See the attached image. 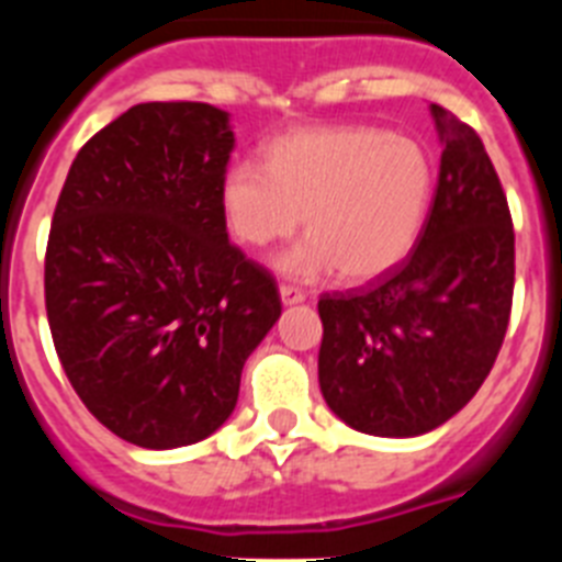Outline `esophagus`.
I'll list each match as a JSON object with an SVG mask.
<instances>
[{"instance_id": "1", "label": "esophagus", "mask_w": 562, "mask_h": 562, "mask_svg": "<svg viewBox=\"0 0 562 562\" xmlns=\"http://www.w3.org/2000/svg\"><path fill=\"white\" fill-rule=\"evenodd\" d=\"M278 295H281V304L284 306H292V304H301L304 301V292L297 290V286H290V284H281L278 286Z\"/></svg>"}]
</instances>
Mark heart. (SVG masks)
<instances>
[{"label": "heart", "mask_w": 562, "mask_h": 562, "mask_svg": "<svg viewBox=\"0 0 562 562\" xmlns=\"http://www.w3.org/2000/svg\"><path fill=\"white\" fill-rule=\"evenodd\" d=\"M434 196V162L405 134L376 126H301L265 148V168L236 162L220 186L222 213L247 247L297 231L306 241L278 258L292 278L362 284L414 250Z\"/></svg>", "instance_id": "b5f03b06"}]
</instances>
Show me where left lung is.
Instances as JSON below:
<instances>
[{
    "mask_svg": "<svg viewBox=\"0 0 562 562\" xmlns=\"http://www.w3.org/2000/svg\"><path fill=\"white\" fill-rule=\"evenodd\" d=\"M439 182L411 256L369 290L317 301V380L349 428L408 439L459 414L486 380L513 310L515 233L484 143L430 103Z\"/></svg>",
    "mask_w": 562,
    "mask_h": 562,
    "instance_id": "8db88e82",
    "label": "left lung"
}]
</instances>
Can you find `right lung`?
<instances>
[{"label": "right lung", "mask_w": 562, "mask_h": 562, "mask_svg": "<svg viewBox=\"0 0 562 562\" xmlns=\"http://www.w3.org/2000/svg\"><path fill=\"white\" fill-rule=\"evenodd\" d=\"M236 146L211 103H137L78 151L44 258L58 360L81 402L137 448L196 445L238 400L281 317L278 286L227 238Z\"/></svg>", "instance_id": "add662e5"}]
</instances>
